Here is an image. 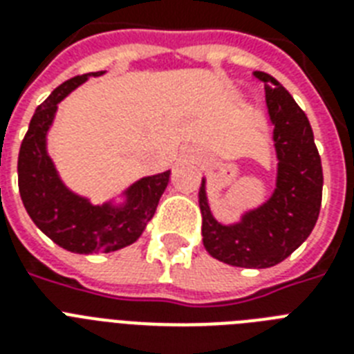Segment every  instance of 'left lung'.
I'll list each match as a JSON object with an SVG mask.
<instances>
[{"mask_svg":"<svg viewBox=\"0 0 354 354\" xmlns=\"http://www.w3.org/2000/svg\"><path fill=\"white\" fill-rule=\"evenodd\" d=\"M264 84L277 156L275 189L264 204L244 211L241 221L222 224L213 216L205 191L198 193L202 236L211 257L242 268H270L307 241L322 207L324 171L307 115L294 97L268 73L253 71Z\"/></svg>","mask_w":354,"mask_h":354,"instance_id":"8db88e82","label":"left lung"}]
</instances>
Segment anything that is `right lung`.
I'll list each match as a JSON object with an SVG mask.
<instances>
[{"label":"right lung","mask_w":354,"mask_h":354,"mask_svg":"<svg viewBox=\"0 0 354 354\" xmlns=\"http://www.w3.org/2000/svg\"><path fill=\"white\" fill-rule=\"evenodd\" d=\"M104 71L73 77L60 84L29 122L18 156V187L25 209L38 230L55 244L73 253H108L130 246L154 216L158 202L167 189L171 171L145 176L121 193V202L108 200L91 204L90 198L62 182L47 152V132L57 115L58 102Z\"/></svg>","instance_id":"obj_1"}]
</instances>
